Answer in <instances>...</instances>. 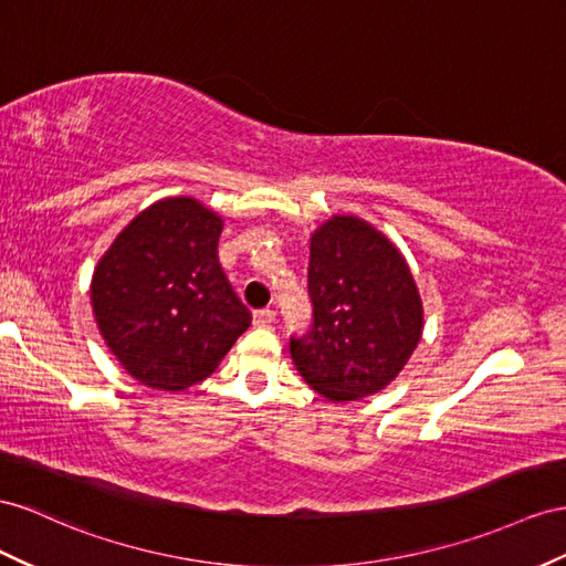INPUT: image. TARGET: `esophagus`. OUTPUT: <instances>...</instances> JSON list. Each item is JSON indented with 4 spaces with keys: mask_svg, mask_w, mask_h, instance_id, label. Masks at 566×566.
<instances>
[{
    "mask_svg": "<svg viewBox=\"0 0 566 566\" xmlns=\"http://www.w3.org/2000/svg\"><path fill=\"white\" fill-rule=\"evenodd\" d=\"M274 317H277V313H274L272 308H263V311H255L253 313V323L258 327H268V325L274 323Z\"/></svg>",
    "mask_w": 566,
    "mask_h": 566,
    "instance_id": "esophagus-1",
    "label": "esophagus"
}]
</instances>
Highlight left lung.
Listing matches in <instances>:
<instances>
[{
	"label": "left lung",
	"instance_id": "left-lung-1",
	"mask_svg": "<svg viewBox=\"0 0 566 566\" xmlns=\"http://www.w3.org/2000/svg\"><path fill=\"white\" fill-rule=\"evenodd\" d=\"M308 296L313 325L289 352L329 401L380 392L421 342L423 301L407 258L356 214H332L313 231Z\"/></svg>",
	"mask_w": 566,
	"mask_h": 566
}]
</instances>
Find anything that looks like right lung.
Returning <instances> with one entry per match:
<instances>
[{
	"label": "right lung",
	"instance_id": "obj_1",
	"mask_svg": "<svg viewBox=\"0 0 566 566\" xmlns=\"http://www.w3.org/2000/svg\"><path fill=\"white\" fill-rule=\"evenodd\" d=\"M224 220L191 196L138 212L91 280L99 335L145 387L181 392L214 373L251 325L217 260Z\"/></svg>",
	"mask_w": 566,
	"mask_h": 566
}]
</instances>
